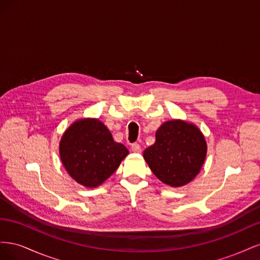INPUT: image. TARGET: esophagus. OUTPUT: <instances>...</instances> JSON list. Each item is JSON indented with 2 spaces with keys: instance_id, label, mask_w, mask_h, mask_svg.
Wrapping results in <instances>:
<instances>
[{
  "instance_id": "esophagus-1",
  "label": "esophagus",
  "mask_w": 260,
  "mask_h": 260,
  "mask_svg": "<svg viewBox=\"0 0 260 260\" xmlns=\"http://www.w3.org/2000/svg\"><path fill=\"white\" fill-rule=\"evenodd\" d=\"M131 149L133 153H141V146L139 143H133L131 144Z\"/></svg>"
}]
</instances>
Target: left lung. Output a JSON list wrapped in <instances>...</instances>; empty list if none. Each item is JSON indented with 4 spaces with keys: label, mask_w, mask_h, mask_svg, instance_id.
<instances>
[{
    "label": "left lung",
    "mask_w": 260,
    "mask_h": 260,
    "mask_svg": "<svg viewBox=\"0 0 260 260\" xmlns=\"http://www.w3.org/2000/svg\"><path fill=\"white\" fill-rule=\"evenodd\" d=\"M156 141L143 157L161 182L179 187L199 175L207 154L205 137L193 123L174 119L156 131Z\"/></svg>",
    "instance_id": "obj_1"
}]
</instances>
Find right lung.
<instances>
[{
  "label": "right lung",
  "mask_w": 260,
  "mask_h": 260,
  "mask_svg": "<svg viewBox=\"0 0 260 260\" xmlns=\"http://www.w3.org/2000/svg\"><path fill=\"white\" fill-rule=\"evenodd\" d=\"M128 154L127 147L115 142L106 125L95 118L75 121L59 142V155L65 169L75 181L86 187L103 183Z\"/></svg>",
  "instance_id": "obj_1"
}]
</instances>
